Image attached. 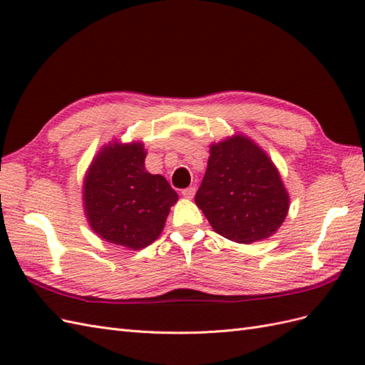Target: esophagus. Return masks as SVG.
Listing matches in <instances>:
<instances>
[{"mask_svg": "<svg viewBox=\"0 0 365 365\" xmlns=\"http://www.w3.org/2000/svg\"><path fill=\"white\" fill-rule=\"evenodd\" d=\"M195 195H196V187H188V188L182 190V196L187 199H192L195 197Z\"/></svg>", "mask_w": 365, "mask_h": 365, "instance_id": "1", "label": "esophagus"}]
</instances>
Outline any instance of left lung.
I'll return each mask as SVG.
<instances>
[{
    "instance_id": "1",
    "label": "left lung",
    "mask_w": 365,
    "mask_h": 365,
    "mask_svg": "<svg viewBox=\"0 0 365 365\" xmlns=\"http://www.w3.org/2000/svg\"><path fill=\"white\" fill-rule=\"evenodd\" d=\"M195 200L216 234L245 245L276 234L290 207L274 163L251 138L238 133L210 145Z\"/></svg>"
}]
</instances>
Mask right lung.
<instances>
[{
    "label": "right lung",
    "mask_w": 365,
    "mask_h": 365,
    "mask_svg": "<svg viewBox=\"0 0 365 365\" xmlns=\"http://www.w3.org/2000/svg\"><path fill=\"white\" fill-rule=\"evenodd\" d=\"M139 141L103 145L83 182V205L91 229L108 243L143 250L165 229L178 196L160 174L145 170Z\"/></svg>",
    "instance_id": "right-lung-1"
}]
</instances>
